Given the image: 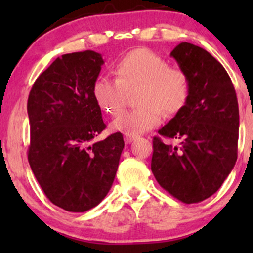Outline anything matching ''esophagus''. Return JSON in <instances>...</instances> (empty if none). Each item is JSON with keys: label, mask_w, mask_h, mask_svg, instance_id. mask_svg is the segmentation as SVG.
Segmentation results:
<instances>
[{"label": "esophagus", "mask_w": 253, "mask_h": 253, "mask_svg": "<svg viewBox=\"0 0 253 253\" xmlns=\"http://www.w3.org/2000/svg\"><path fill=\"white\" fill-rule=\"evenodd\" d=\"M136 138V135H130V134H125V143L130 144L133 140Z\"/></svg>", "instance_id": "1"}]
</instances>
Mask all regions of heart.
<instances>
[{"label": "heart", "instance_id": "heart-1", "mask_svg": "<svg viewBox=\"0 0 253 253\" xmlns=\"http://www.w3.org/2000/svg\"><path fill=\"white\" fill-rule=\"evenodd\" d=\"M115 80L98 77L91 94L102 112L117 117L126 106L127 94L134 90L138 107L124 113L112 128L125 134L146 132L161 123L164 113L175 115L187 106L190 96V78L184 69L168 65L164 57L150 48L128 52L113 65Z\"/></svg>", "mask_w": 253, "mask_h": 253}]
</instances>
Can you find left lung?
I'll return each instance as SVG.
<instances>
[{"mask_svg": "<svg viewBox=\"0 0 253 253\" xmlns=\"http://www.w3.org/2000/svg\"><path fill=\"white\" fill-rule=\"evenodd\" d=\"M190 78L187 106L158 130L180 140L178 147L153 138L151 170L163 189L184 203L213 195L238 156L239 108L233 83L210 52L181 42L170 53Z\"/></svg>", "mask_w": 253, "mask_h": 253, "instance_id": "8db88e82", "label": "left lung"}]
</instances>
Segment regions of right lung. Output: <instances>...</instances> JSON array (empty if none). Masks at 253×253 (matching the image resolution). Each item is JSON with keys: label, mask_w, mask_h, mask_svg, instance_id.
<instances>
[{"label": "right lung", "mask_w": 253, "mask_h": 253, "mask_svg": "<svg viewBox=\"0 0 253 253\" xmlns=\"http://www.w3.org/2000/svg\"><path fill=\"white\" fill-rule=\"evenodd\" d=\"M103 59L94 51L58 57L28 96V162L46 197L68 211L97 206L114 182L125 146L121 133L94 139L106 128L91 94Z\"/></svg>", "instance_id": "obj_1"}]
</instances>
